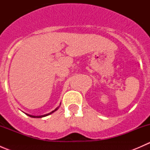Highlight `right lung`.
<instances>
[{
    "label": "right lung",
    "instance_id": "obj_1",
    "mask_svg": "<svg viewBox=\"0 0 150 150\" xmlns=\"http://www.w3.org/2000/svg\"><path fill=\"white\" fill-rule=\"evenodd\" d=\"M60 105H61V103H60V104H59V106H58V107H57V108L55 109V110H53L52 112H49V113H48V114H46V115H39V116H35V115H29V114H27V113H25V114L27 115H28V116H30V117H34V118H39V117H46V116H48V115H51V114H52L53 112H54L55 111H57V110H58L59 109V107H60Z\"/></svg>",
    "mask_w": 150,
    "mask_h": 150
}]
</instances>
